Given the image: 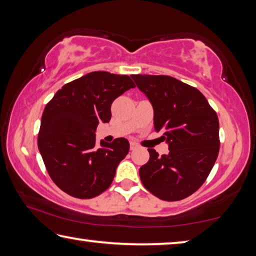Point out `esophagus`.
<instances>
[{
	"label": "esophagus",
	"instance_id": "1",
	"mask_svg": "<svg viewBox=\"0 0 256 256\" xmlns=\"http://www.w3.org/2000/svg\"><path fill=\"white\" fill-rule=\"evenodd\" d=\"M136 148H138L136 144H134V142H131V144H130V149L131 150H136Z\"/></svg>",
	"mask_w": 256,
	"mask_h": 256
}]
</instances>
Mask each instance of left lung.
Instances as JSON below:
<instances>
[{"label":"left lung","instance_id":"1","mask_svg":"<svg viewBox=\"0 0 256 256\" xmlns=\"http://www.w3.org/2000/svg\"><path fill=\"white\" fill-rule=\"evenodd\" d=\"M154 107V124L170 152L148 149L138 170L144 188L164 201H180L204 183L219 154V120L196 88L170 76H131Z\"/></svg>","mask_w":256,"mask_h":256}]
</instances>
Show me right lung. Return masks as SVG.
Listing matches in <instances>:
<instances>
[{
    "instance_id": "right-lung-1",
    "label": "right lung",
    "mask_w": 256,
    "mask_h": 256,
    "mask_svg": "<svg viewBox=\"0 0 256 256\" xmlns=\"http://www.w3.org/2000/svg\"><path fill=\"white\" fill-rule=\"evenodd\" d=\"M136 84L128 76L94 71L64 84L47 104L38 149L52 180L68 196L92 198L110 188L130 150L126 138L96 144L98 124L108 123L116 98Z\"/></svg>"
}]
</instances>
